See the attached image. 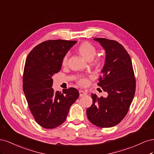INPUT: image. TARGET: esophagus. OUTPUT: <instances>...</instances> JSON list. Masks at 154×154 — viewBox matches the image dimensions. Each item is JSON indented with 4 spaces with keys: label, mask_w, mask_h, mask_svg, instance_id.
<instances>
[{
    "label": "esophagus",
    "mask_w": 154,
    "mask_h": 154,
    "mask_svg": "<svg viewBox=\"0 0 154 154\" xmlns=\"http://www.w3.org/2000/svg\"><path fill=\"white\" fill-rule=\"evenodd\" d=\"M86 95V91H83L82 90H79V95H80V97H82V96H84V95Z\"/></svg>",
    "instance_id": "34e87169"
}]
</instances>
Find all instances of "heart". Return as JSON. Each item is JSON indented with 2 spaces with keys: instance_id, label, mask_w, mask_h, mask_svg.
<instances>
[{
  "instance_id": "obj_1",
  "label": "heart",
  "mask_w": 154,
  "mask_h": 154,
  "mask_svg": "<svg viewBox=\"0 0 154 154\" xmlns=\"http://www.w3.org/2000/svg\"><path fill=\"white\" fill-rule=\"evenodd\" d=\"M78 51L81 54V56L84 58H85L88 61H90L91 59H93L94 57H95L97 51L96 47L94 46L92 43L86 42L81 43L80 45H79L78 48ZM68 54H66V55L64 56L63 59V61H62V64L63 65L66 64V62L68 60ZM100 61H101V59L100 58L98 57L96 58L95 62L97 63H100ZM78 82L79 84H80L81 85L84 86V85H86L88 82L86 77H81L78 79Z\"/></svg>"
}]
</instances>
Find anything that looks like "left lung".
I'll return each mask as SVG.
<instances>
[{"instance_id":"8db88e82","label":"left lung","mask_w":154,"mask_h":154,"mask_svg":"<svg viewBox=\"0 0 154 154\" xmlns=\"http://www.w3.org/2000/svg\"><path fill=\"white\" fill-rule=\"evenodd\" d=\"M106 51V61L98 86L108 93L98 98L91 93L93 103L87 109L88 120L101 128L116 125L125 118L134 97L136 79L131 57L120 43L95 38Z\"/></svg>"}]
</instances>
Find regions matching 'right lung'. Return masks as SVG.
Returning <instances> with one entry per match:
<instances>
[{
    "label": "right lung",
    "instance_id": "1",
    "mask_svg": "<svg viewBox=\"0 0 154 154\" xmlns=\"http://www.w3.org/2000/svg\"><path fill=\"white\" fill-rule=\"evenodd\" d=\"M77 43L63 39L39 43L29 54L23 75V90L29 110L41 127L51 129L65 121L79 96L74 88L55 91L52 76L60 71L64 56Z\"/></svg>",
    "mask_w": 154,
    "mask_h": 154
}]
</instances>
